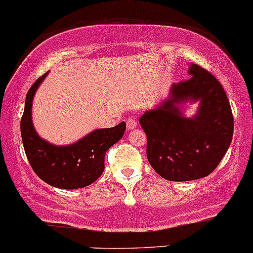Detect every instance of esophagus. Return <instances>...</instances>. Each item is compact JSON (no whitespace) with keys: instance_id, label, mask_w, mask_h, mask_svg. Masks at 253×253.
Instances as JSON below:
<instances>
[{"instance_id":"esophagus-1","label":"esophagus","mask_w":253,"mask_h":253,"mask_svg":"<svg viewBox=\"0 0 253 253\" xmlns=\"http://www.w3.org/2000/svg\"><path fill=\"white\" fill-rule=\"evenodd\" d=\"M126 126H127V129H129V130L134 129L135 127L138 126V121H136L135 119H128L126 123Z\"/></svg>"}]
</instances>
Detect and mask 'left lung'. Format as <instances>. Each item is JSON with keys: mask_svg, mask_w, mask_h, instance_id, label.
I'll list each match as a JSON object with an SVG mask.
<instances>
[{"mask_svg": "<svg viewBox=\"0 0 253 253\" xmlns=\"http://www.w3.org/2000/svg\"><path fill=\"white\" fill-rule=\"evenodd\" d=\"M188 73V80L173 84L167 99L139 119L147 136L148 163L169 181L209 175L232 141L233 115L220 82L194 63ZM196 101V115L184 117L180 106Z\"/></svg>", "mask_w": 253, "mask_h": 253, "instance_id": "obj_1", "label": "left lung"}]
</instances>
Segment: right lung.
Masks as SVG:
<instances>
[{"mask_svg":"<svg viewBox=\"0 0 253 253\" xmlns=\"http://www.w3.org/2000/svg\"><path fill=\"white\" fill-rule=\"evenodd\" d=\"M48 72L39 78L27 93L21 119V136L26 156L36 175L50 186L74 190L93 184L105 169V154L123 138L125 121L111 128L94 129L84 138L67 146L51 145L40 138L32 120L35 92Z\"/></svg>","mask_w":253,"mask_h":253,"instance_id":"right-lung-1","label":"right lung"}]
</instances>
